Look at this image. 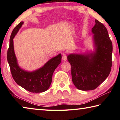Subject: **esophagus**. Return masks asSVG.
<instances>
[{"label": "esophagus", "instance_id": "obj_1", "mask_svg": "<svg viewBox=\"0 0 120 120\" xmlns=\"http://www.w3.org/2000/svg\"><path fill=\"white\" fill-rule=\"evenodd\" d=\"M62 59L64 61H66L67 60V56H66V54H64L62 56Z\"/></svg>", "mask_w": 120, "mask_h": 120}]
</instances>
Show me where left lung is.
Returning <instances> with one entry per match:
<instances>
[{"label":"left lung","mask_w":120,"mask_h":120,"mask_svg":"<svg viewBox=\"0 0 120 120\" xmlns=\"http://www.w3.org/2000/svg\"><path fill=\"white\" fill-rule=\"evenodd\" d=\"M92 28L95 51L70 54L67 59L71 67L72 82L77 89H96L109 76L112 67L113 46L106 28L97 19Z\"/></svg>","instance_id":"obj_1"}]
</instances>
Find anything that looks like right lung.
Listing matches in <instances>:
<instances>
[{"mask_svg": "<svg viewBox=\"0 0 120 120\" xmlns=\"http://www.w3.org/2000/svg\"><path fill=\"white\" fill-rule=\"evenodd\" d=\"M23 23L20 22L11 34L7 51L8 62L13 78L18 85L31 93L44 92L50 86L54 71L61 61V54L51 58L43 67L33 71H27L20 68L14 52L13 38Z\"/></svg>", "mask_w": 120, "mask_h": 120, "instance_id": "1", "label": "right lung"}]
</instances>
